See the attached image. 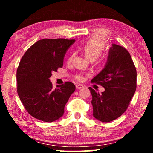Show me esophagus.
Returning a JSON list of instances; mask_svg holds the SVG:
<instances>
[{
	"mask_svg": "<svg viewBox=\"0 0 153 153\" xmlns=\"http://www.w3.org/2000/svg\"><path fill=\"white\" fill-rule=\"evenodd\" d=\"M76 87L77 89H81V88H84V86L82 84H77Z\"/></svg>",
	"mask_w": 153,
	"mask_h": 153,
	"instance_id": "esophagus-1",
	"label": "esophagus"
}]
</instances>
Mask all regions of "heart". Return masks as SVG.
Segmentation results:
<instances>
[{"instance_id":"obj_1","label":"heart","mask_w":153,"mask_h":153,"mask_svg":"<svg viewBox=\"0 0 153 153\" xmlns=\"http://www.w3.org/2000/svg\"><path fill=\"white\" fill-rule=\"evenodd\" d=\"M106 41L104 33L100 30L95 31L92 33L86 41L81 46L82 51L91 60H95L101 55L105 50ZM74 54H71L69 58V61L72 60ZM76 79L79 82H82L84 79L83 74H78L76 76Z\"/></svg>"}]
</instances>
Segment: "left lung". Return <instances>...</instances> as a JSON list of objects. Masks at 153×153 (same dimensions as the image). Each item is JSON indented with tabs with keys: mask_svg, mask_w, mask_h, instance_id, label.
<instances>
[{
	"mask_svg": "<svg viewBox=\"0 0 153 153\" xmlns=\"http://www.w3.org/2000/svg\"><path fill=\"white\" fill-rule=\"evenodd\" d=\"M108 53L105 67L91 80L104 87L105 92L100 94L88 88L92 96L93 116L102 122L120 117L136 89V69L129 52L123 46L113 45Z\"/></svg>",
	"mask_w": 153,
	"mask_h": 153,
	"instance_id": "left-lung-1",
	"label": "left lung"
}]
</instances>
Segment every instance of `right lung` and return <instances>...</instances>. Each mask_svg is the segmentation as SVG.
<instances>
[{
	"label": "right lung",
	"mask_w": 153,
	"mask_h": 153,
	"mask_svg": "<svg viewBox=\"0 0 153 153\" xmlns=\"http://www.w3.org/2000/svg\"><path fill=\"white\" fill-rule=\"evenodd\" d=\"M74 39L45 38L33 44L21 59L17 70V93L28 113L52 122L60 118L76 86L72 82L53 88L49 77L63 65V58Z\"/></svg>",
	"instance_id": "add662e5"
}]
</instances>
